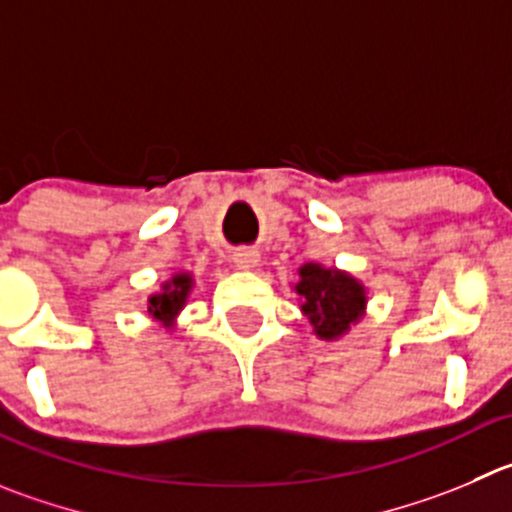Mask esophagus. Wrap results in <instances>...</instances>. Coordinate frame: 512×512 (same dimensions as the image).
<instances>
[{
  "label": "esophagus",
  "mask_w": 512,
  "mask_h": 512,
  "mask_svg": "<svg viewBox=\"0 0 512 512\" xmlns=\"http://www.w3.org/2000/svg\"><path fill=\"white\" fill-rule=\"evenodd\" d=\"M259 261H261L259 251H251V248H241V251L233 253V264H236L241 271H253L256 266H259Z\"/></svg>",
  "instance_id": "obj_1"
}]
</instances>
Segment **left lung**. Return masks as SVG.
<instances>
[{
  "label": "left lung",
  "instance_id": "obj_1",
  "mask_svg": "<svg viewBox=\"0 0 512 512\" xmlns=\"http://www.w3.org/2000/svg\"><path fill=\"white\" fill-rule=\"evenodd\" d=\"M294 291L301 299V311L314 326V334L324 342L344 337L367 311V289L342 269L304 264Z\"/></svg>",
  "mask_w": 512,
  "mask_h": 512
}]
</instances>
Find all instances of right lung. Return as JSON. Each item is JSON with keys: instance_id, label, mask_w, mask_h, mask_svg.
<instances>
[{"instance_id": "1", "label": "right lung", "mask_w": 512, "mask_h": 512, "mask_svg": "<svg viewBox=\"0 0 512 512\" xmlns=\"http://www.w3.org/2000/svg\"><path fill=\"white\" fill-rule=\"evenodd\" d=\"M193 289V274L188 271H178V274L170 276L163 286H160L158 294H150L148 299V314L153 319L163 321L165 329H173L175 319L186 306L188 296Z\"/></svg>"}]
</instances>
